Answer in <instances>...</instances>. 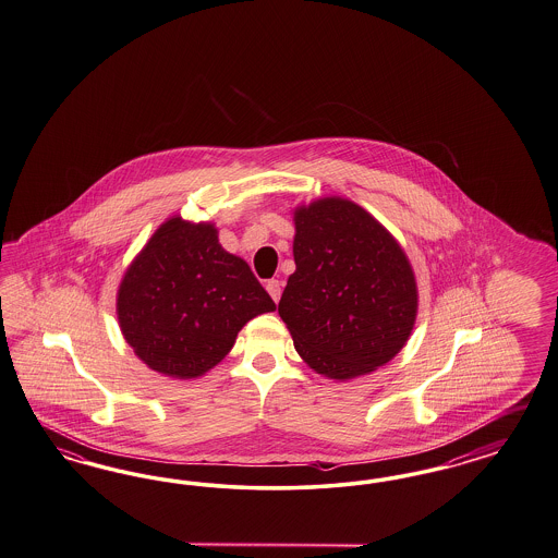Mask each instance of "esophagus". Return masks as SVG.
<instances>
[{
  "label": "esophagus",
  "instance_id": "1",
  "mask_svg": "<svg viewBox=\"0 0 558 558\" xmlns=\"http://www.w3.org/2000/svg\"><path fill=\"white\" fill-rule=\"evenodd\" d=\"M266 290H268L269 296L274 299V303H278L280 294H282V282L280 280H268L266 282Z\"/></svg>",
  "mask_w": 558,
  "mask_h": 558
}]
</instances>
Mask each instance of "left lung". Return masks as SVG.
Wrapping results in <instances>:
<instances>
[{"label":"left lung","mask_w":558,"mask_h":558,"mask_svg":"<svg viewBox=\"0 0 558 558\" xmlns=\"http://www.w3.org/2000/svg\"><path fill=\"white\" fill-rule=\"evenodd\" d=\"M294 225L296 269L278 313L296 352L340 381L391 361L418 307L402 247L368 211L340 197L299 208Z\"/></svg>","instance_id":"obj_1"}]
</instances>
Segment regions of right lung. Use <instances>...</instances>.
I'll return each mask as SVG.
<instances>
[{
	"label": "right lung",
	"mask_w": 558,
	"mask_h": 558,
	"mask_svg": "<svg viewBox=\"0 0 558 558\" xmlns=\"http://www.w3.org/2000/svg\"><path fill=\"white\" fill-rule=\"evenodd\" d=\"M274 308L250 266L220 247L211 225L181 218L154 232L117 296L128 344L150 368L177 379L218 365L239 329Z\"/></svg>",
	"instance_id": "right-lung-1"
}]
</instances>
